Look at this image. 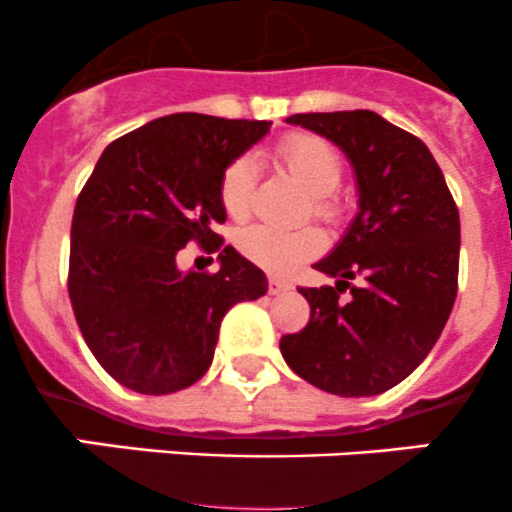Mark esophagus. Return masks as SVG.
I'll use <instances>...</instances> for the list:
<instances>
[{"instance_id": "34e87169", "label": "esophagus", "mask_w": 512, "mask_h": 512, "mask_svg": "<svg viewBox=\"0 0 512 512\" xmlns=\"http://www.w3.org/2000/svg\"><path fill=\"white\" fill-rule=\"evenodd\" d=\"M267 289H270V294H282V292H289L292 285L285 280H280V277H270V282H267Z\"/></svg>"}]
</instances>
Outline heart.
Wrapping results in <instances>:
<instances>
[{"instance_id": "obj_1", "label": "heart", "mask_w": 512, "mask_h": 512, "mask_svg": "<svg viewBox=\"0 0 512 512\" xmlns=\"http://www.w3.org/2000/svg\"><path fill=\"white\" fill-rule=\"evenodd\" d=\"M277 158L285 170L312 195L314 213L332 215L327 195L337 190L342 180V160L327 141L317 136H289L277 146ZM255 168L247 158H237L227 165L220 180V203L230 218L242 220L250 210ZM235 245L250 262L262 270L285 275L304 260L322 252L324 235L317 227H297V230H275L265 225H247L237 230Z\"/></svg>"}]
</instances>
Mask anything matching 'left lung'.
<instances>
[{
  "label": "left lung",
  "mask_w": 512,
  "mask_h": 512,
  "mask_svg": "<svg viewBox=\"0 0 512 512\" xmlns=\"http://www.w3.org/2000/svg\"><path fill=\"white\" fill-rule=\"evenodd\" d=\"M354 170L352 225L314 270L334 287H302L312 317L280 339L287 366L337 396H376L404 381L441 337L458 292L461 220L426 143L374 111L294 113ZM359 276L362 285L348 280ZM344 288L353 297L344 303Z\"/></svg>",
  "instance_id": "left-lung-1"
}]
</instances>
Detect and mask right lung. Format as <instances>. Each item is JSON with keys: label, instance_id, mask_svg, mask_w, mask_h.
I'll list each match as a JSON object with an SVG mask.
<instances>
[{"label": "right lung", "instance_id": "add662e5", "mask_svg": "<svg viewBox=\"0 0 512 512\" xmlns=\"http://www.w3.org/2000/svg\"><path fill=\"white\" fill-rule=\"evenodd\" d=\"M267 121L173 113L113 141L71 220L69 297L98 364L126 389H188L213 364L220 322L267 292L265 272L225 245L215 276L177 270L190 239L220 249V180Z\"/></svg>", "mask_w": 512, "mask_h": 512}]
</instances>
